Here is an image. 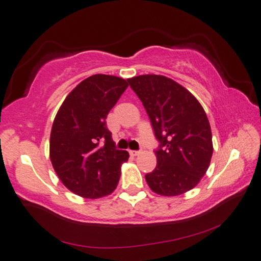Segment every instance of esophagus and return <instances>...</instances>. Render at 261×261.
<instances>
[{"label": "esophagus", "instance_id": "esophagus-1", "mask_svg": "<svg viewBox=\"0 0 261 261\" xmlns=\"http://www.w3.org/2000/svg\"><path fill=\"white\" fill-rule=\"evenodd\" d=\"M130 155H132V157H135V155H138L139 154V151H136V150H130L129 151Z\"/></svg>", "mask_w": 261, "mask_h": 261}]
</instances>
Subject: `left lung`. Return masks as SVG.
I'll return each instance as SVG.
<instances>
[{
  "mask_svg": "<svg viewBox=\"0 0 261 261\" xmlns=\"http://www.w3.org/2000/svg\"><path fill=\"white\" fill-rule=\"evenodd\" d=\"M149 116L159 142L157 165L145 174L153 192L178 196L193 189L211 162L212 134L203 107L191 92L161 75L127 80Z\"/></svg>",
  "mask_w": 261,
  "mask_h": 261,
  "instance_id": "8db88e82",
  "label": "left lung"
}]
</instances>
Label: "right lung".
Masks as SVG:
<instances>
[{"mask_svg":"<svg viewBox=\"0 0 261 261\" xmlns=\"http://www.w3.org/2000/svg\"><path fill=\"white\" fill-rule=\"evenodd\" d=\"M127 82L110 75L82 81L64 99L50 135V159L57 176L81 197L110 194L118 184L127 151L117 150L106 119Z\"/></svg>","mask_w":261,"mask_h":261,"instance_id":"1","label":"right lung"}]
</instances>
